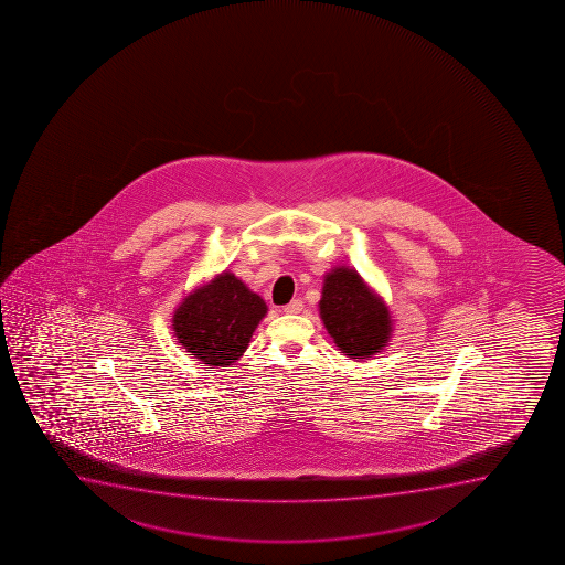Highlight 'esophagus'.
<instances>
[{
	"label": "esophagus",
	"mask_w": 565,
	"mask_h": 565,
	"mask_svg": "<svg viewBox=\"0 0 565 565\" xmlns=\"http://www.w3.org/2000/svg\"><path fill=\"white\" fill-rule=\"evenodd\" d=\"M302 308H305V302L300 299H295L289 302V305L284 306V312L286 313H299L302 312Z\"/></svg>",
	"instance_id": "1"
}]
</instances>
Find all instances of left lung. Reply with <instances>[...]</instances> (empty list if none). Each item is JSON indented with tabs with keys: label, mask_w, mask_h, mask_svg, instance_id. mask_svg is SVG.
Masks as SVG:
<instances>
[{
	"label": "left lung",
	"mask_w": 565,
	"mask_h": 565,
	"mask_svg": "<svg viewBox=\"0 0 565 565\" xmlns=\"http://www.w3.org/2000/svg\"><path fill=\"white\" fill-rule=\"evenodd\" d=\"M319 313L334 344L348 358H371L384 350L392 337L387 306L352 268L342 266L327 274Z\"/></svg>",
	"instance_id": "obj_1"
}]
</instances>
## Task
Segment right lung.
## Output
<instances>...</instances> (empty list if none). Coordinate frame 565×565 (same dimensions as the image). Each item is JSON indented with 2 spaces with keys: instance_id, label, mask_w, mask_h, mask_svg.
<instances>
[{
  "instance_id": "add662e5",
  "label": "right lung",
  "mask_w": 565,
  "mask_h": 565,
  "mask_svg": "<svg viewBox=\"0 0 565 565\" xmlns=\"http://www.w3.org/2000/svg\"><path fill=\"white\" fill-rule=\"evenodd\" d=\"M265 300L234 274L223 273L194 289L173 312L175 339L207 366L236 363L266 316Z\"/></svg>"
}]
</instances>
